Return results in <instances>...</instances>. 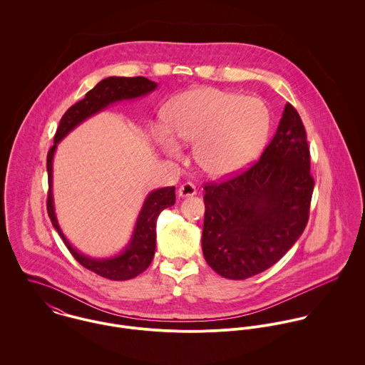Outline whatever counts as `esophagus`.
<instances>
[{
    "instance_id": "obj_1",
    "label": "esophagus",
    "mask_w": 365,
    "mask_h": 365,
    "mask_svg": "<svg viewBox=\"0 0 365 365\" xmlns=\"http://www.w3.org/2000/svg\"><path fill=\"white\" fill-rule=\"evenodd\" d=\"M197 194V188L192 182H184L180 188H178V197L181 198H187V197H192Z\"/></svg>"
}]
</instances>
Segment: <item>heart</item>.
<instances>
[{"instance_id": "obj_1", "label": "heart", "mask_w": 365, "mask_h": 365, "mask_svg": "<svg viewBox=\"0 0 365 365\" xmlns=\"http://www.w3.org/2000/svg\"><path fill=\"white\" fill-rule=\"evenodd\" d=\"M170 134L182 143H194V158L210 177H229L246 168L260 155L269 129L271 115L257 98H245L217 88H195L177 97L164 113ZM157 126V143L168 155L180 146Z\"/></svg>"}]
</instances>
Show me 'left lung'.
<instances>
[{
    "label": "left lung",
    "instance_id": "obj_1",
    "mask_svg": "<svg viewBox=\"0 0 365 365\" xmlns=\"http://www.w3.org/2000/svg\"><path fill=\"white\" fill-rule=\"evenodd\" d=\"M313 187L305 126L288 103L260 160L204 187L209 267L225 278L246 279L274 265L305 230Z\"/></svg>",
    "mask_w": 365,
    "mask_h": 365
}]
</instances>
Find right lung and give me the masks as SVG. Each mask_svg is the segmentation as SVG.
<instances>
[{
    "label": "right lung",
    "instance_id": "1",
    "mask_svg": "<svg viewBox=\"0 0 365 365\" xmlns=\"http://www.w3.org/2000/svg\"><path fill=\"white\" fill-rule=\"evenodd\" d=\"M157 83L148 80L146 77H108L100 81L93 90H90L84 100L70 106L61 116L58 128L54 135V145L48 153V175H49V192H48V213L52 220L53 227L63 239L66 247L71 256L87 269L108 278L112 281H125L135 278L143 272L153 260L156 250V222L163 209L173 207L175 204V187H165L152 191L143 207L140 209L139 217L133 235L126 249L110 259H91L77 252L68 240L64 237L54 213L52 194L53 155L57 143L80 125L87 118L103 110L108 105L133 100L146 96L156 90Z\"/></svg>",
    "mask_w": 365,
    "mask_h": 365
}]
</instances>
